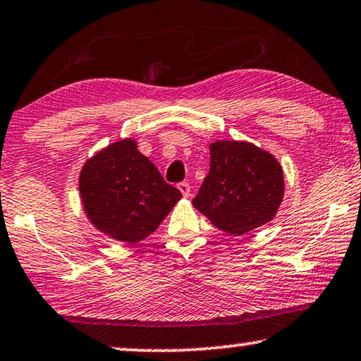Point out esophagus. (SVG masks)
I'll list each match as a JSON object with an SVG mask.
<instances>
[{
    "instance_id": "1",
    "label": "esophagus",
    "mask_w": 361,
    "mask_h": 361,
    "mask_svg": "<svg viewBox=\"0 0 361 361\" xmlns=\"http://www.w3.org/2000/svg\"><path fill=\"white\" fill-rule=\"evenodd\" d=\"M178 190L181 191V195L185 196V198H188V196L191 195V186L186 183V181H183V183H180L178 185Z\"/></svg>"
}]
</instances>
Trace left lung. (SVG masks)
<instances>
[{"instance_id": "1", "label": "left lung", "mask_w": 361, "mask_h": 361, "mask_svg": "<svg viewBox=\"0 0 361 361\" xmlns=\"http://www.w3.org/2000/svg\"><path fill=\"white\" fill-rule=\"evenodd\" d=\"M209 173L193 206L233 236L266 224L284 198V173L271 153L249 142L209 145Z\"/></svg>"}]
</instances>
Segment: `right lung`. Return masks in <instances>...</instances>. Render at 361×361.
Returning a JSON list of instances; mask_svg holds the SVG:
<instances>
[{"label":"right lung","mask_w":361,"mask_h":361,"mask_svg":"<svg viewBox=\"0 0 361 361\" xmlns=\"http://www.w3.org/2000/svg\"><path fill=\"white\" fill-rule=\"evenodd\" d=\"M84 211L100 233L135 244L150 236L181 198L132 138L115 142L84 163L79 176Z\"/></svg>","instance_id":"add662e5"}]
</instances>
